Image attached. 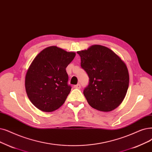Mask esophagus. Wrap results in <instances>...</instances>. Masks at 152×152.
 I'll list each match as a JSON object with an SVG mask.
<instances>
[{"label": "esophagus", "instance_id": "esophagus-1", "mask_svg": "<svg viewBox=\"0 0 152 152\" xmlns=\"http://www.w3.org/2000/svg\"><path fill=\"white\" fill-rule=\"evenodd\" d=\"M74 87L76 89H81V85L80 84H77V85H75Z\"/></svg>", "mask_w": 152, "mask_h": 152}]
</instances>
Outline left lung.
Masks as SVG:
<instances>
[{"mask_svg":"<svg viewBox=\"0 0 152 152\" xmlns=\"http://www.w3.org/2000/svg\"><path fill=\"white\" fill-rule=\"evenodd\" d=\"M77 53L81 57V66L89 78L83 91L89 104L102 112L117 108L129 88L126 64L113 51L102 45H92Z\"/></svg>","mask_w":152,"mask_h":152,"instance_id":"8db88e82","label":"left lung"}]
</instances>
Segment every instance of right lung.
Instances as JSON below:
<instances>
[{
	"label": "right lung",
	"instance_id": "add662e5",
	"mask_svg": "<svg viewBox=\"0 0 152 152\" xmlns=\"http://www.w3.org/2000/svg\"><path fill=\"white\" fill-rule=\"evenodd\" d=\"M76 56L56 46L42 50L31 63L25 76L30 101L43 112H52L64 104L71 89L68 84V65Z\"/></svg>",
	"mask_w": 152,
	"mask_h": 152
}]
</instances>
